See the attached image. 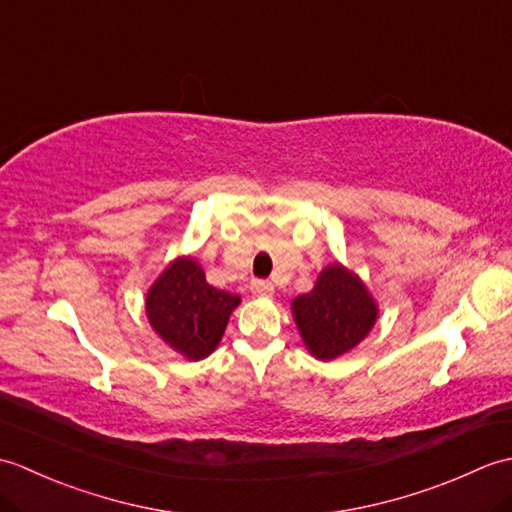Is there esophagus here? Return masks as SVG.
Instances as JSON below:
<instances>
[{
  "mask_svg": "<svg viewBox=\"0 0 512 512\" xmlns=\"http://www.w3.org/2000/svg\"><path fill=\"white\" fill-rule=\"evenodd\" d=\"M250 290H253V295H257V297H270L275 292L273 284H270V281H264V279H255L253 284H250Z\"/></svg>",
  "mask_w": 512,
  "mask_h": 512,
  "instance_id": "obj_1",
  "label": "esophagus"
}]
</instances>
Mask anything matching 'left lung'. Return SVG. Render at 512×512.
I'll list each match as a JSON object with an SVG mask.
<instances>
[{
	"label": "left lung",
	"mask_w": 512,
	"mask_h": 512,
	"mask_svg": "<svg viewBox=\"0 0 512 512\" xmlns=\"http://www.w3.org/2000/svg\"><path fill=\"white\" fill-rule=\"evenodd\" d=\"M292 314L308 350L330 361L365 339L378 310L361 279L334 264L319 275L312 292L292 301Z\"/></svg>",
	"instance_id": "obj_1"
}]
</instances>
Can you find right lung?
Instances as JSON below:
<instances>
[{
    "label": "right lung",
    "mask_w": 512,
    "mask_h": 512,
    "mask_svg": "<svg viewBox=\"0 0 512 512\" xmlns=\"http://www.w3.org/2000/svg\"><path fill=\"white\" fill-rule=\"evenodd\" d=\"M239 297L206 284L189 257L176 259L147 295V317L173 350L191 361L209 356L226 330Z\"/></svg>",
    "instance_id": "obj_1"
}]
</instances>
